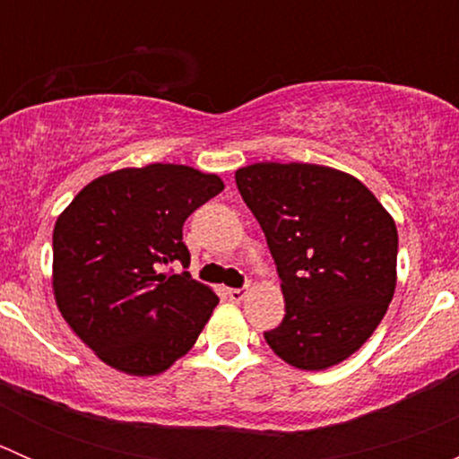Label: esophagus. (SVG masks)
Segmentation results:
<instances>
[{
    "mask_svg": "<svg viewBox=\"0 0 459 459\" xmlns=\"http://www.w3.org/2000/svg\"><path fill=\"white\" fill-rule=\"evenodd\" d=\"M226 295H229L233 302H242V299L247 298V289H229L226 290Z\"/></svg>",
    "mask_w": 459,
    "mask_h": 459,
    "instance_id": "34e87169",
    "label": "esophagus"
}]
</instances>
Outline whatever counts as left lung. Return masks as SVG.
Wrapping results in <instances>:
<instances>
[{"mask_svg": "<svg viewBox=\"0 0 459 459\" xmlns=\"http://www.w3.org/2000/svg\"><path fill=\"white\" fill-rule=\"evenodd\" d=\"M235 182L281 280L286 313L264 333L266 344L302 371L344 362L395 293V220L358 178L331 166L259 161L235 170Z\"/></svg>", "mask_w": 459, "mask_h": 459, "instance_id": "8db88e82", "label": "left lung"}]
</instances>
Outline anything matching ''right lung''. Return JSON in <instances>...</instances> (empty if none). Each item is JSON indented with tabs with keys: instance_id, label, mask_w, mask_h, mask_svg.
Here are the masks:
<instances>
[{
	"instance_id": "right-lung-1",
	"label": "right lung",
	"mask_w": 459,
	"mask_h": 459,
	"mask_svg": "<svg viewBox=\"0 0 459 459\" xmlns=\"http://www.w3.org/2000/svg\"><path fill=\"white\" fill-rule=\"evenodd\" d=\"M224 191L215 173L184 164L119 169L86 184L55 221L53 295L77 337L135 377L193 349L220 298L188 273L186 217Z\"/></svg>"
}]
</instances>
